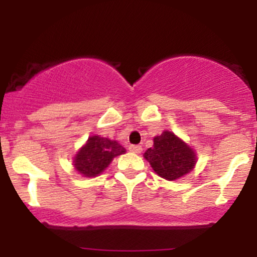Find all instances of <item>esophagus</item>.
<instances>
[{
	"mask_svg": "<svg viewBox=\"0 0 257 257\" xmlns=\"http://www.w3.org/2000/svg\"><path fill=\"white\" fill-rule=\"evenodd\" d=\"M129 151L133 153H140L143 151V147L139 146V145H131L129 146Z\"/></svg>",
	"mask_w": 257,
	"mask_h": 257,
	"instance_id": "1",
	"label": "esophagus"
}]
</instances>
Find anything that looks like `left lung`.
I'll use <instances>...</instances> for the list:
<instances>
[{"label":"left lung","mask_w":257,"mask_h":257,"mask_svg":"<svg viewBox=\"0 0 257 257\" xmlns=\"http://www.w3.org/2000/svg\"><path fill=\"white\" fill-rule=\"evenodd\" d=\"M144 158L157 175L168 181L181 179L192 172L197 163L196 151L169 131L153 138V146L146 150Z\"/></svg>","instance_id":"1"}]
</instances>
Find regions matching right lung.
Masks as SVG:
<instances>
[{
  "label": "right lung",
  "mask_w": 257,
  "mask_h": 257,
  "mask_svg": "<svg viewBox=\"0 0 257 257\" xmlns=\"http://www.w3.org/2000/svg\"><path fill=\"white\" fill-rule=\"evenodd\" d=\"M125 149L118 141L100 135H91L87 143L76 152L73 168L85 178H95L110 166L113 158L124 155Z\"/></svg>",
  "instance_id": "right-lung-1"
}]
</instances>
